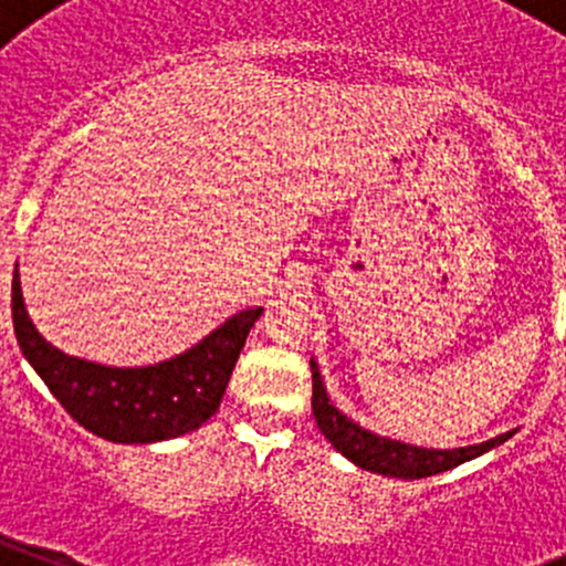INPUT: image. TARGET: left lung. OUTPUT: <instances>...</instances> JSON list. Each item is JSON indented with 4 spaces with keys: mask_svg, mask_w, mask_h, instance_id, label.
Wrapping results in <instances>:
<instances>
[{
    "mask_svg": "<svg viewBox=\"0 0 566 566\" xmlns=\"http://www.w3.org/2000/svg\"><path fill=\"white\" fill-rule=\"evenodd\" d=\"M312 410H315L319 432L328 438L336 452H342L347 460L367 468V471L397 479H424L432 476V473H443L449 468H458L460 462L490 452L493 447L504 443L506 438H512V432H504V436L493 438V441H484L479 447L465 449H419L389 441V438H378L373 432L361 430L358 424H353L347 416H342L328 402V394H325L323 378H319L315 361H312Z\"/></svg>",
    "mask_w": 566,
    "mask_h": 566,
    "instance_id": "8db88e82",
    "label": "left lung"
}]
</instances>
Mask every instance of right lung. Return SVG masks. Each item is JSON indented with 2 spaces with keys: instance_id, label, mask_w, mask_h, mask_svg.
<instances>
[{
  "instance_id": "obj_1",
  "label": "right lung",
  "mask_w": 566,
  "mask_h": 566,
  "mask_svg": "<svg viewBox=\"0 0 566 566\" xmlns=\"http://www.w3.org/2000/svg\"><path fill=\"white\" fill-rule=\"evenodd\" d=\"M10 310L27 361L84 430L114 443H153L186 436L219 410L262 306L227 319L182 356L142 369L101 367L51 347L27 317L19 273L13 276Z\"/></svg>"
}]
</instances>
